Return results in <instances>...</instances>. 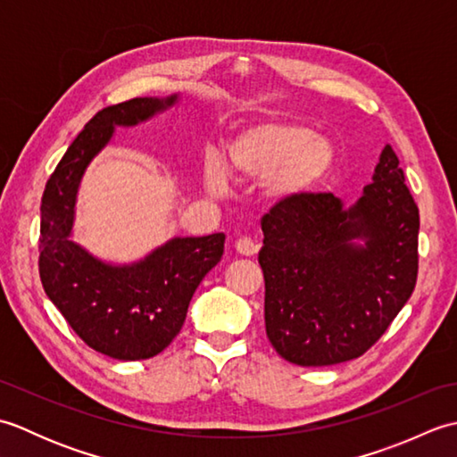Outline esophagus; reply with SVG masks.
I'll return each mask as SVG.
<instances>
[{
  "label": "esophagus",
  "mask_w": 457,
  "mask_h": 457,
  "mask_svg": "<svg viewBox=\"0 0 457 457\" xmlns=\"http://www.w3.org/2000/svg\"><path fill=\"white\" fill-rule=\"evenodd\" d=\"M236 251L239 255H244V257H251V255H255L257 251H259V245L255 244L253 239L251 237H239L237 241H236Z\"/></svg>",
  "instance_id": "obj_1"
}]
</instances>
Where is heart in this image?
<instances>
[{"label": "heart", "instance_id": "heart-1", "mask_svg": "<svg viewBox=\"0 0 457 457\" xmlns=\"http://www.w3.org/2000/svg\"><path fill=\"white\" fill-rule=\"evenodd\" d=\"M334 145L304 123L261 121L234 133L223 149V169L210 159L204 182L212 194L226 190V172L237 180H265L267 196L288 202L316 190L336 169Z\"/></svg>", "mask_w": 457, "mask_h": 457}]
</instances>
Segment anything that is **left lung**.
Here are the masks:
<instances>
[{
    "mask_svg": "<svg viewBox=\"0 0 457 457\" xmlns=\"http://www.w3.org/2000/svg\"><path fill=\"white\" fill-rule=\"evenodd\" d=\"M420 216L391 145L352 208L332 192L278 202L261 220L265 329L287 361L363 355L401 312L419 275Z\"/></svg>",
    "mask_w": 457,
    "mask_h": 457,
    "instance_id": "8db88e82",
    "label": "left lung"
}]
</instances>
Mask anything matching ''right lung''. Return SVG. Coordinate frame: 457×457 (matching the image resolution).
<instances>
[{"instance_id":"add662e5","label":"right lung","mask_w":457,"mask_h":457,"mask_svg":"<svg viewBox=\"0 0 457 457\" xmlns=\"http://www.w3.org/2000/svg\"><path fill=\"white\" fill-rule=\"evenodd\" d=\"M179 102L133 98L98 112L56 164L41 200L38 275L46 296L96 352L121 361L161 353L184 324L194 290L223 255V234L174 237L131 265H110L71 239L76 194L115 128L151 120Z\"/></svg>"}]
</instances>
